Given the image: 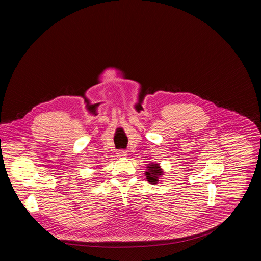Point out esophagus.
<instances>
[{"instance_id":"34e87169","label":"esophagus","mask_w":261,"mask_h":261,"mask_svg":"<svg viewBox=\"0 0 261 261\" xmlns=\"http://www.w3.org/2000/svg\"><path fill=\"white\" fill-rule=\"evenodd\" d=\"M126 155H127V152H126L125 150H120V151H117V156L123 158V156H126Z\"/></svg>"}]
</instances>
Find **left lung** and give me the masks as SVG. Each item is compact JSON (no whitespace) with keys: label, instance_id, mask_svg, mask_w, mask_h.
<instances>
[{"label":"left lung","instance_id":"8db88e82","mask_svg":"<svg viewBox=\"0 0 261 261\" xmlns=\"http://www.w3.org/2000/svg\"><path fill=\"white\" fill-rule=\"evenodd\" d=\"M146 179L149 181L150 184H156L159 181L160 177L163 175V170L159 164L150 163L147 165V171L145 172Z\"/></svg>","mask_w":261,"mask_h":261}]
</instances>
